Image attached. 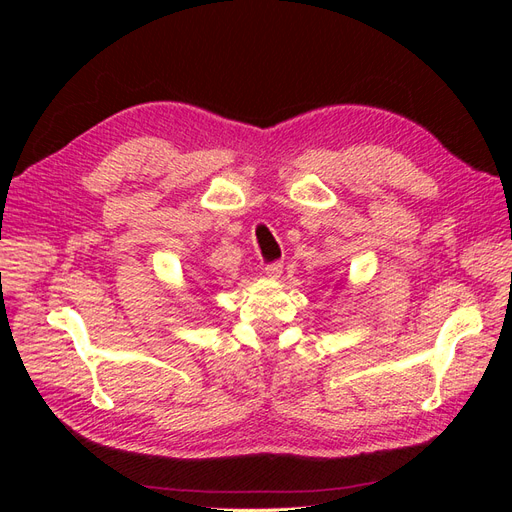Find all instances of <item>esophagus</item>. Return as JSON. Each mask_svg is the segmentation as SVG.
Listing matches in <instances>:
<instances>
[{"mask_svg": "<svg viewBox=\"0 0 512 512\" xmlns=\"http://www.w3.org/2000/svg\"><path fill=\"white\" fill-rule=\"evenodd\" d=\"M282 269H284L282 262H271V265L265 267V273H267V277H271V280H277V277L282 275Z\"/></svg>", "mask_w": 512, "mask_h": 512, "instance_id": "1", "label": "esophagus"}]
</instances>
